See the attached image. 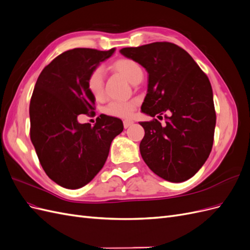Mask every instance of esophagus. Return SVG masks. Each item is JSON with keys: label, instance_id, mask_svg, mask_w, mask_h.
Returning <instances> with one entry per match:
<instances>
[{"label": "esophagus", "instance_id": "34e87169", "mask_svg": "<svg viewBox=\"0 0 250 250\" xmlns=\"http://www.w3.org/2000/svg\"><path fill=\"white\" fill-rule=\"evenodd\" d=\"M133 124V121L131 120H124L123 121V125H124V128H128L130 125Z\"/></svg>", "mask_w": 250, "mask_h": 250}]
</instances>
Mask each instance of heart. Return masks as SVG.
I'll list each match as a JSON object with an SVG mask.
<instances>
[{
  "mask_svg": "<svg viewBox=\"0 0 250 250\" xmlns=\"http://www.w3.org/2000/svg\"><path fill=\"white\" fill-rule=\"evenodd\" d=\"M111 67L131 83H137L143 79L142 66L132 59L120 58L113 62ZM87 89L95 99H101L104 93V72L102 69L94 70L87 78ZM137 104L133 101H112L104 108V112L116 118H128L135 109Z\"/></svg>",
  "mask_w": 250,
  "mask_h": 250,
  "instance_id": "1",
  "label": "heart"
}]
</instances>
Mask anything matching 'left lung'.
Masks as SVG:
<instances>
[{
	"label": "left lung",
	"mask_w": 250,
	"mask_h": 250,
	"mask_svg": "<svg viewBox=\"0 0 250 250\" xmlns=\"http://www.w3.org/2000/svg\"><path fill=\"white\" fill-rule=\"evenodd\" d=\"M120 52L149 74L142 111L165 115L166 124L153 119L140 122L145 135L140 144L144 162L171 183L194 176L211 151L216 126L213 89L206 74L187 51L161 42Z\"/></svg>",
	"instance_id": "obj_1"
}]
</instances>
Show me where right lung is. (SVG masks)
Instances as JSON below:
<instances>
[{
  "mask_svg": "<svg viewBox=\"0 0 250 250\" xmlns=\"http://www.w3.org/2000/svg\"><path fill=\"white\" fill-rule=\"evenodd\" d=\"M115 48H76L58 55L42 71L30 101V139L47 175L66 188L87 185L106 162L112 140L123 131L118 118L100 116L80 124L78 116L95 109L87 78Z\"/></svg>",
  "mask_w": 250,
  "mask_h": 250,
  "instance_id": "obj_1",
  "label": "right lung"
}]
</instances>
